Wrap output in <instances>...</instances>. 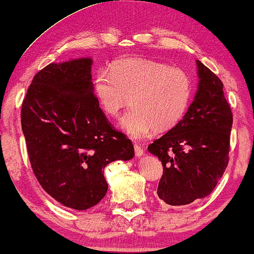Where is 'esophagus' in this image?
<instances>
[{
  "mask_svg": "<svg viewBox=\"0 0 254 254\" xmlns=\"http://www.w3.org/2000/svg\"><path fill=\"white\" fill-rule=\"evenodd\" d=\"M134 149H135V156H136V157H141V156L143 155L144 150H143V148H142L140 144H135L134 145Z\"/></svg>",
  "mask_w": 254,
  "mask_h": 254,
  "instance_id": "34e87169",
  "label": "esophagus"
}]
</instances>
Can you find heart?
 <instances>
[{
    "mask_svg": "<svg viewBox=\"0 0 254 254\" xmlns=\"http://www.w3.org/2000/svg\"><path fill=\"white\" fill-rule=\"evenodd\" d=\"M93 91L103 112L120 117L121 127L131 137H143L172 129L185 116L192 98V78L187 71L164 62L142 58L114 61L110 71L100 69L93 81Z\"/></svg>",
    "mask_w": 254,
    "mask_h": 254,
    "instance_id": "obj_1",
    "label": "heart"
}]
</instances>
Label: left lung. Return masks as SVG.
<instances>
[{
    "instance_id": "1",
    "label": "left lung",
    "mask_w": 254,
    "mask_h": 254,
    "mask_svg": "<svg viewBox=\"0 0 254 254\" xmlns=\"http://www.w3.org/2000/svg\"><path fill=\"white\" fill-rule=\"evenodd\" d=\"M199 86L182 121L148 150L162 162L157 194L170 206L189 204L213 192L229 163L232 112L223 83L196 61Z\"/></svg>"
}]
</instances>
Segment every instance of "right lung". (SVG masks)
I'll return each mask as SVG.
<instances>
[{
	"mask_svg": "<svg viewBox=\"0 0 254 254\" xmlns=\"http://www.w3.org/2000/svg\"><path fill=\"white\" fill-rule=\"evenodd\" d=\"M92 60L51 64L34 75L22 104V129L32 171L58 202L76 210L105 196L104 169L134 157L93 93Z\"/></svg>",
	"mask_w": 254,
	"mask_h": 254,
	"instance_id": "1",
	"label": "right lung"
}]
</instances>
